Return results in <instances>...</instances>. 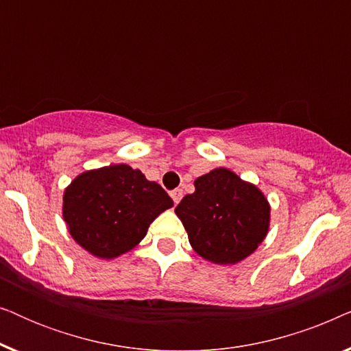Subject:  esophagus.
I'll return each mask as SVG.
<instances>
[{
    "label": "esophagus",
    "mask_w": 351,
    "mask_h": 351,
    "mask_svg": "<svg viewBox=\"0 0 351 351\" xmlns=\"http://www.w3.org/2000/svg\"><path fill=\"white\" fill-rule=\"evenodd\" d=\"M182 196H184V190H182V189H176V190L171 191V198H172V201H174V204H179Z\"/></svg>",
    "instance_id": "obj_1"
}]
</instances>
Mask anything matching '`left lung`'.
I'll return each mask as SVG.
<instances>
[{
	"instance_id": "1",
	"label": "left lung",
	"mask_w": 351,
	"mask_h": 351,
	"mask_svg": "<svg viewBox=\"0 0 351 351\" xmlns=\"http://www.w3.org/2000/svg\"><path fill=\"white\" fill-rule=\"evenodd\" d=\"M191 247L206 261L238 263L267 237L270 206L256 185L219 167L195 180V193L176 208Z\"/></svg>"
}]
</instances>
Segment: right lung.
Segmentation results:
<instances>
[{
  "label": "right lung",
  "mask_w": 351,
  "mask_h": 351,
  "mask_svg": "<svg viewBox=\"0 0 351 351\" xmlns=\"http://www.w3.org/2000/svg\"><path fill=\"white\" fill-rule=\"evenodd\" d=\"M171 196L138 169L113 165L80 174L64 193V220L76 243L100 258L131 251Z\"/></svg>",
  "instance_id": "right-lung-1"
}]
</instances>
